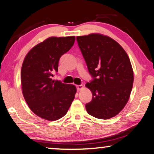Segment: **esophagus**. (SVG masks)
<instances>
[{"instance_id": "34e87169", "label": "esophagus", "mask_w": 154, "mask_h": 154, "mask_svg": "<svg viewBox=\"0 0 154 154\" xmlns=\"http://www.w3.org/2000/svg\"><path fill=\"white\" fill-rule=\"evenodd\" d=\"M76 88H77L78 91L81 90L83 88V85H76Z\"/></svg>"}]
</instances>
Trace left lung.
<instances>
[{"label": "left lung", "instance_id": "1", "mask_svg": "<svg viewBox=\"0 0 154 154\" xmlns=\"http://www.w3.org/2000/svg\"><path fill=\"white\" fill-rule=\"evenodd\" d=\"M78 44L94 80L85 86L93 94L86 104L90 115L108 119L119 114L132 89L134 73L124 49L110 37L92 33L76 37Z\"/></svg>", "mask_w": 154, "mask_h": 154}]
</instances>
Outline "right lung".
<instances>
[{"instance_id": "obj_1", "label": "right lung", "mask_w": 154, "mask_h": 154, "mask_svg": "<svg viewBox=\"0 0 154 154\" xmlns=\"http://www.w3.org/2000/svg\"><path fill=\"white\" fill-rule=\"evenodd\" d=\"M74 42L75 36L49 37L32 48L24 58L21 69L22 94L30 109L42 119H60L74 100V85L51 79L58 72L60 57Z\"/></svg>"}]
</instances>
